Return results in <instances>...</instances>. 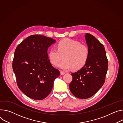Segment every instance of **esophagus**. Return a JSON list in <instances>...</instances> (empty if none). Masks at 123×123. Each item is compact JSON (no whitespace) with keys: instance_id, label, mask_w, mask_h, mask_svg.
<instances>
[{"instance_id":"34e87169","label":"esophagus","mask_w":123,"mask_h":123,"mask_svg":"<svg viewBox=\"0 0 123 123\" xmlns=\"http://www.w3.org/2000/svg\"><path fill=\"white\" fill-rule=\"evenodd\" d=\"M60 74L61 75H64L65 74V72L64 71H60Z\"/></svg>"}]
</instances>
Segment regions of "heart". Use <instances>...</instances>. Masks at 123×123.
Here are the masks:
<instances>
[{
	"label": "heart",
	"instance_id": "1",
	"mask_svg": "<svg viewBox=\"0 0 123 123\" xmlns=\"http://www.w3.org/2000/svg\"><path fill=\"white\" fill-rule=\"evenodd\" d=\"M89 56L87 45L68 39L59 41L56 44V49H50L48 53L49 59L54 66H58L63 58L64 60L59 65L63 69H81L87 63Z\"/></svg>",
	"mask_w": 123,
	"mask_h": 123
}]
</instances>
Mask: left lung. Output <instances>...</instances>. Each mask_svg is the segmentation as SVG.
<instances>
[{
    "label": "left lung",
    "instance_id": "left-lung-1",
    "mask_svg": "<svg viewBox=\"0 0 123 123\" xmlns=\"http://www.w3.org/2000/svg\"><path fill=\"white\" fill-rule=\"evenodd\" d=\"M85 37L89 49V59L81 69L72 74L73 80L69 85L72 93L81 99L92 97L103 86L108 66L103 44L89 33Z\"/></svg>",
    "mask_w": 123,
    "mask_h": 123
}]
</instances>
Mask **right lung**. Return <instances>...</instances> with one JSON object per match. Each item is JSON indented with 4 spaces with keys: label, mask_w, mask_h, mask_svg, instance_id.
I'll use <instances>...</instances> for the list:
<instances>
[{
    "label": "right lung",
    "mask_w": 123,
    "mask_h": 123,
    "mask_svg": "<svg viewBox=\"0 0 123 123\" xmlns=\"http://www.w3.org/2000/svg\"><path fill=\"white\" fill-rule=\"evenodd\" d=\"M55 40L41 35H31L16 49L12 67L18 86L29 98L42 100L50 93L60 75L48 57V49Z\"/></svg>",
    "instance_id": "add662e5"
}]
</instances>
